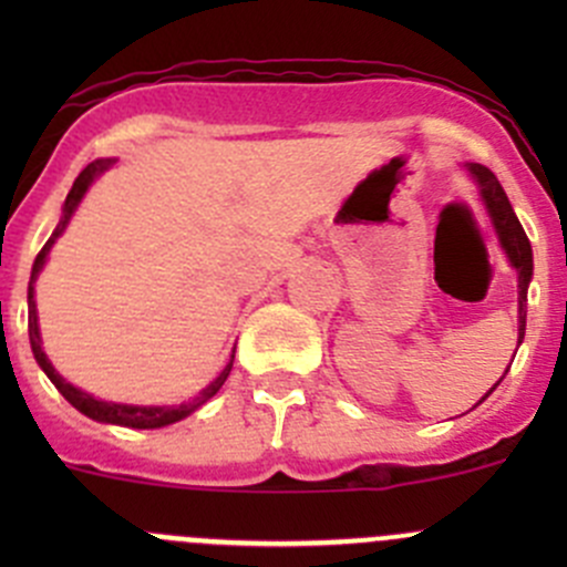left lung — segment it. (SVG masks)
<instances>
[{"mask_svg": "<svg viewBox=\"0 0 567 567\" xmlns=\"http://www.w3.org/2000/svg\"><path fill=\"white\" fill-rule=\"evenodd\" d=\"M468 169H472V175L477 177L480 194H483L485 208H488L491 219H494V227H496V233H499L502 247H505L507 257H511V262L516 266V271H518V346H522L524 329H527V288H529V279H532L529 238H527V233H524L522 221H518L516 214H513L511 199H507L505 188L499 186L496 175L491 173L488 167H483V164H468ZM502 379H505V375H502ZM499 381H496V384H499ZM496 384L491 386V392L496 390ZM485 398H488V394H485Z\"/></svg>", "mask_w": 567, "mask_h": 567, "instance_id": "8db88e82", "label": "left lung"}]
</instances>
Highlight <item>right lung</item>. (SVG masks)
<instances>
[{"label":"right lung","mask_w":567,"mask_h":567,"mask_svg":"<svg viewBox=\"0 0 567 567\" xmlns=\"http://www.w3.org/2000/svg\"><path fill=\"white\" fill-rule=\"evenodd\" d=\"M109 164H112V162H109V158H99V162L87 164V167H84L82 173H79L76 181H73L71 192H68V197H65V208H62V221H60V225H56L54 236H51L49 241H45V247L40 249V255L35 257V266H32V277H30V293H27V299H30V342H32V353H35V359H38L40 368H43V373L51 379V384H54L56 390L62 392V398H65L68 403L73 405V409L82 411L84 416H90V420L112 422V425H123V427H164V425H173V422H177V420H183V416L192 414L194 409H199V405H203L205 400L214 398V394L221 390V384H225V381H227V375H230L233 359H230V364H227V368L221 370L219 379H216L210 386H205V390L199 392L197 398L192 400V403H186V405H120V403H104V400H95L93 394H87V392H82V390H76V386L68 384V381L62 379V375L56 373L54 368H51V362H49V359H45L43 348H40L38 312H35V288H32V285H35L40 268H43L45 255H49L51 244H54L56 238H60V233L65 230L68 219H71V214H73V210H76V205L82 203V197H84V192H87L90 183H93L95 177L104 173Z\"/></svg>","instance_id":"obj_1"}]
</instances>
